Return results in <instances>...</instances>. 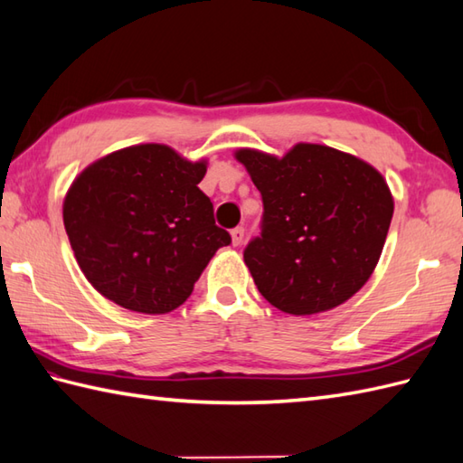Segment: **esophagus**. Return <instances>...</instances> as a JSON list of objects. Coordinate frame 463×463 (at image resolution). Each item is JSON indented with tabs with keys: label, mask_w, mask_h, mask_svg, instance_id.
Here are the masks:
<instances>
[{
	"label": "esophagus",
	"mask_w": 463,
	"mask_h": 463,
	"mask_svg": "<svg viewBox=\"0 0 463 463\" xmlns=\"http://www.w3.org/2000/svg\"><path fill=\"white\" fill-rule=\"evenodd\" d=\"M231 239H232V246H239L244 239V229L242 227H236L231 231Z\"/></svg>",
	"instance_id": "1"
}]
</instances>
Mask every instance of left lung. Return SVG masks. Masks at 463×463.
I'll return each instance as SVG.
<instances>
[{"instance_id":"1","label":"left lung","mask_w":463,"mask_h":463,"mask_svg":"<svg viewBox=\"0 0 463 463\" xmlns=\"http://www.w3.org/2000/svg\"><path fill=\"white\" fill-rule=\"evenodd\" d=\"M264 203L262 232L244 264L268 302L314 316L347 302L377 266L394 201L367 161L321 144H296L284 157L241 147Z\"/></svg>"}]
</instances>
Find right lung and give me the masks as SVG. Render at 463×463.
<instances>
[{
	"label": "right lung",
	"instance_id": "1",
	"mask_svg": "<svg viewBox=\"0 0 463 463\" xmlns=\"http://www.w3.org/2000/svg\"><path fill=\"white\" fill-rule=\"evenodd\" d=\"M207 159L189 161L164 144H139L96 159L62 203L74 258L96 292L130 311L167 314L231 234L197 185Z\"/></svg>",
	"mask_w": 463,
	"mask_h": 463
}]
</instances>
